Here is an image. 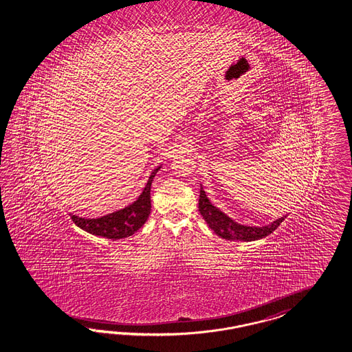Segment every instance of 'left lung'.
Listing matches in <instances>:
<instances>
[{
    "label": "left lung",
    "mask_w": 352,
    "mask_h": 352,
    "mask_svg": "<svg viewBox=\"0 0 352 352\" xmlns=\"http://www.w3.org/2000/svg\"><path fill=\"white\" fill-rule=\"evenodd\" d=\"M199 210L202 218L205 219L206 223L209 224L210 228L212 229L219 237L229 239V241H255V239L266 237L270 233H273L285 219V217L276 219L272 224H267L265 227L241 226L227 217L223 211L217 209L210 202L209 199L206 197L205 190H202V186H201L200 199H199Z\"/></svg>",
    "instance_id": "8db88e82"
}]
</instances>
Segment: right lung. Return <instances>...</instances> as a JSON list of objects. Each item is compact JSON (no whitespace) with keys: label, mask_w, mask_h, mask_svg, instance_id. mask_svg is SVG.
<instances>
[{"label":"right lung","mask_w":352,"mask_h":352,"mask_svg":"<svg viewBox=\"0 0 352 352\" xmlns=\"http://www.w3.org/2000/svg\"><path fill=\"white\" fill-rule=\"evenodd\" d=\"M160 166L152 171L146 187L137 201L132 205L111 214L97 219L79 218L70 215L72 220L79 228L86 230L91 234L110 239H122L134 234L142 227L151 211V183L153 177L159 171Z\"/></svg>","instance_id":"right-lung-1"}]
</instances>
